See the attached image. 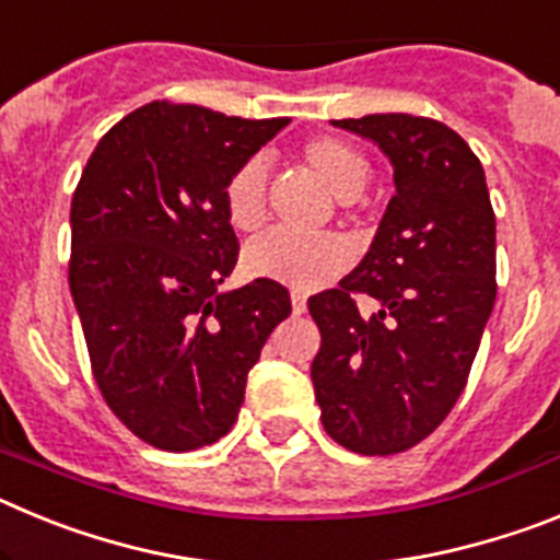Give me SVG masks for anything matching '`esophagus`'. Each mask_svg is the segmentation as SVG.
Wrapping results in <instances>:
<instances>
[{"label": "esophagus", "mask_w": 560, "mask_h": 560, "mask_svg": "<svg viewBox=\"0 0 560 560\" xmlns=\"http://www.w3.org/2000/svg\"><path fill=\"white\" fill-rule=\"evenodd\" d=\"M291 308H294V314H305L308 311V300H305V294H300V291H291Z\"/></svg>", "instance_id": "esophagus-1"}]
</instances>
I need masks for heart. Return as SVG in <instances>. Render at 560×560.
<instances>
[{"instance_id":"b5f03b06","label":"heart","mask_w":560,"mask_h":560,"mask_svg":"<svg viewBox=\"0 0 560 560\" xmlns=\"http://www.w3.org/2000/svg\"><path fill=\"white\" fill-rule=\"evenodd\" d=\"M300 160L323 179L339 201L355 199L368 185L370 167L359 151L336 137H314L300 148ZM224 210L237 232H252L266 219V165L249 160L224 185ZM350 252L339 237H300L289 232H266L244 249L249 277L275 280L296 291H311L348 269Z\"/></svg>"}]
</instances>
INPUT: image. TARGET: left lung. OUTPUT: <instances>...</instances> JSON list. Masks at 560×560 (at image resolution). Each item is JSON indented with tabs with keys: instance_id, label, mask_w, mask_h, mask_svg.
Here are the masks:
<instances>
[{
	"instance_id": "1",
	"label": "left lung",
	"mask_w": 560,
	"mask_h": 560,
	"mask_svg": "<svg viewBox=\"0 0 560 560\" xmlns=\"http://www.w3.org/2000/svg\"><path fill=\"white\" fill-rule=\"evenodd\" d=\"M393 162L395 196L373 246L308 311L323 427L348 452L412 448L446 420L497 300V219L485 171L448 126L412 114L334 120ZM355 293L380 308L358 314Z\"/></svg>"
}]
</instances>
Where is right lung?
Here are the masks:
<instances>
[{
	"mask_svg": "<svg viewBox=\"0 0 560 560\" xmlns=\"http://www.w3.org/2000/svg\"><path fill=\"white\" fill-rule=\"evenodd\" d=\"M289 126L153 101L103 133L72 196L69 289L108 409L162 452L224 438L289 289L237 264L224 185Z\"/></svg>",
	"mask_w": 560,
	"mask_h": 560,
	"instance_id": "right-lung-1",
	"label": "right lung"
}]
</instances>
